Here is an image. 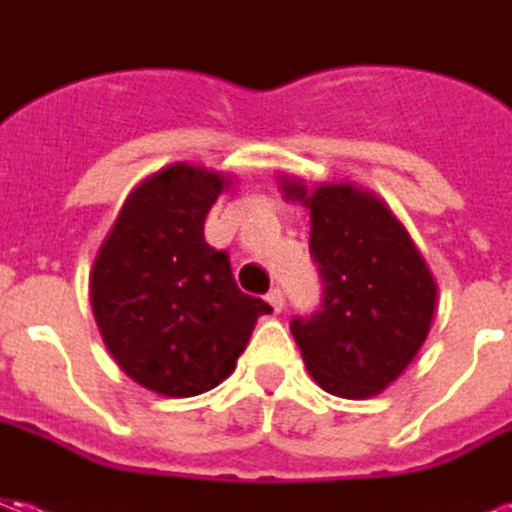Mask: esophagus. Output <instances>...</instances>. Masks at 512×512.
Returning <instances> with one entry per match:
<instances>
[{"label":"esophagus","mask_w":512,"mask_h":512,"mask_svg":"<svg viewBox=\"0 0 512 512\" xmlns=\"http://www.w3.org/2000/svg\"><path fill=\"white\" fill-rule=\"evenodd\" d=\"M266 299H268V304H271V310L282 312V307H285V299H282V290L271 288V290H268Z\"/></svg>","instance_id":"1"}]
</instances>
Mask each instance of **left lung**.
<instances>
[{
	"instance_id": "8db88e82",
	"label": "left lung",
	"mask_w": 512,
	"mask_h": 512,
	"mask_svg": "<svg viewBox=\"0 0 512 512\" xmlns=\"http://www.w3.org/2000/svg\"><path fill=\"white\" fill-rule=\"evenodd\" d=\"M288 191L304 197L299 183ZM307 205L323 296L318 310L290 321V334L326 392L378 395L425 343L436 282L403 224L370 191L326 183Z\"/></svg>"
}]
</instances>
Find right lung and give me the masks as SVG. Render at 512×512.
Masks as SVG:
<instances>
[{"label":"right lung","instance_id":"1","mask_svg":"<svg viewBox=\"0 0 512 512\" xmlns=\"http://www.w3.org/2000/svg\"><path fill=\"white\" fill-rule=\"evenodd\" d=\"M224 178L172 164L128 194L90 274L106 348L136 384L167 397L208 392L235 370L266 301L235 285L230 255L202 227Z\"/></svg>","mask_w":512,"mask_h":512}]
</instances>
